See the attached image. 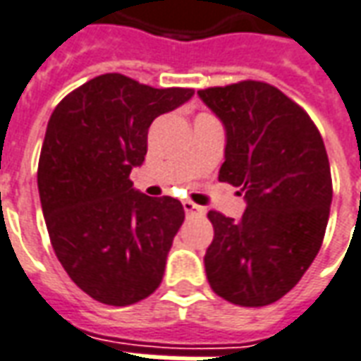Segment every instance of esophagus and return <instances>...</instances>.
Here are the masks:
<instances>
[{
    "instance_id": "34e87169",
    "label": "esophagus",
    "mask_w": 361,
    "mask_h": 361,
    "mask_svg": "<svg viewBox=\"0 0 361 361\" xmlns=\"http://www.w3.org/2000/svg\"><path fill=\"white\" fill-rule=\"evenodd\" d=\"M183 208H185L186 216H204L206 214V209L198 206V204H194L190 200H185L183 202Z\"/></svg>"
}]
</instances>
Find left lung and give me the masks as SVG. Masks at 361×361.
Masks as SVG:
<instances>
[{"label":"left lung","mask_w":361,"mask_h":361,"mask_svg":"<svg viewBox=\"0 0 361 361\" xmlns=\"http://www.w3.org/2000/svg\"><path fill=\"white\" fill-rule=\"evenodd\" d=\"M227 132L219 180L239 186L247 209L235 221L216 209L206 276L219 298L264 307L283 298L321 249L332 178L321 132L278 87L245 79L198 91Z\"/></svg>","instance_id":"left-lung-1"}]
</instances>
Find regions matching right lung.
I'll return each mask as SVG.
<instances>
[{"mask_svg":"<svg viewBox=\"0 0 361 361\" xmlns=\"http://www.w3.org/2000/svg\"><path fill=\"white\" fill-rule=\"evenodd\" d=\"M192 94L104 73L66 94L48 120L38 192L50 243L75 286L104 305H134L163 280L185 208L135 192L130 171L144 163L153 120Z\"/></svg>","mask_w":361,"mask_h":361,"instance_id":"add662e5","label":"right lung"}]
</instances>
